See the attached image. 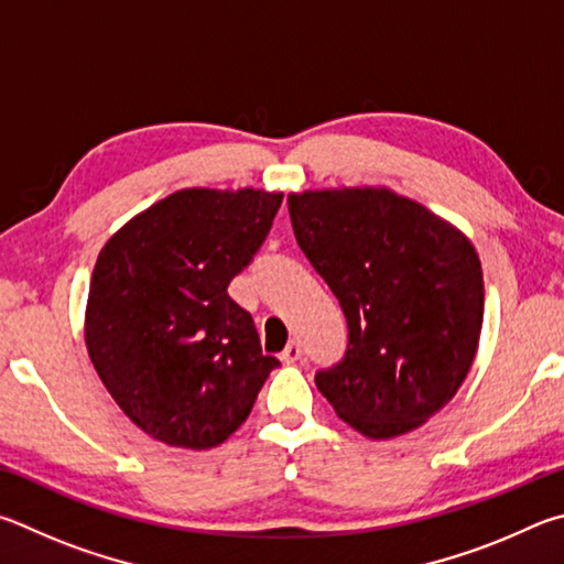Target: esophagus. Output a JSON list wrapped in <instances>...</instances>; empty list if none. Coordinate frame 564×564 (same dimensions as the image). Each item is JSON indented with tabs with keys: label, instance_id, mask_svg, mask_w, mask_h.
Listing matches in <instances>:
<instances>
[{
	"label": "esophagus",
	"instance_id": "esophagus-1",
	"mask_svg": "<svg viewBox=\"0 0 564 564\" xmlns=\"http://www.w3.org/2000/svg\"><path fill=\"white\" fill-rule=\"evenodd\" d=\"M300 359H302L300 341H290L288 347H284V351H282V361L284 364H294V361H300Z\"/></svg>",
	"mask_w": 564,
	"mask_h": 564
}]
</instances>
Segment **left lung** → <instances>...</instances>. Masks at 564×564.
<instances>
[{"label": "left lung", "mask_w": 564, "mask_h": 564, "mask_svg": "<svg viewBox=\"0 0 564 564\" xmlns=\"http://www.w3.org/2000/svg\"><path fill=\"white\" fill-rule=\"evenodd\" d=\"M292 230L349 324L317 389L371 441L419 429L456 397L482 329V270L466 232L387 185L288 195Z\"/></svg>", "instance_id": "left-lung-1"}]
</instances>
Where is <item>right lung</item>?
I'll list each match as a JSON object with an SVG mask.
<instances>
[{"mask_svg":"<svg viewBox=\"0 0 564 564\" xmlns=\"http://www.w3.org/2000/svg\"><path fill=\"white\" fill-rule=\"evenodd\" d=\"M280 205L282 193L260 187H183L98 252L84 314L88 357L118 409L165 446H220L280 367L227 294Z\"/></svg>","mask_w":564,"mask_h":564,"instance_id":"obj_1","label":"right lung"}]
</instances>
